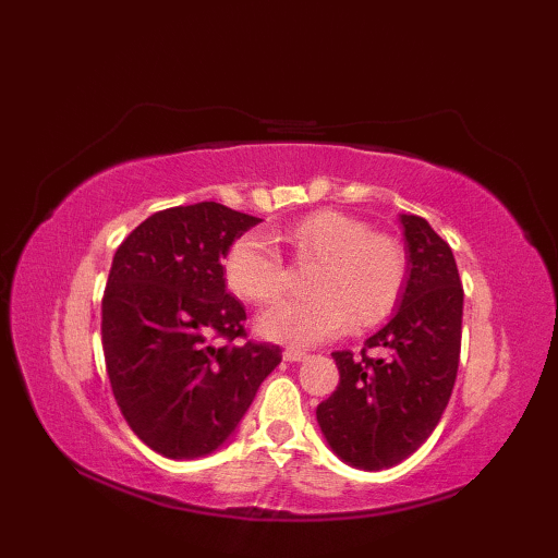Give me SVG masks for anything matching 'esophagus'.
Wrapping results in <instances>:
<instances>
[{
    "label": "esophagus",
    "mask_w": 558,
    "mask_h": 558,
    "mask_svg": "<svg viewBox=\"0 0 558 558\" xmlns=\"http://www.w3.org/2000/svg\"><path fill=\"white\" fill-rule=\"evenodd\" d=\"M282 357H286V362H304L306 360V352H302V350H286L282 352Z\"/></svg>",
    "instance_id": "esophagus-1"
}]
</instances>
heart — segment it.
I'll use <instances>...</instances> for the list:
<instances>
[{"label":"heart","mask_w":558,"mask_h":558,"mask_svg":"<svg viewBox=\"0 0 558 558\" xmlns=\"http://www.w3.org/2000/svg\"><path fill=\"white\" fill-rule=\"evenodd\" d=\"M286 242L318 264L310 278L312 298L282 300L258 316V333L286 345H318L345 333L350 324L374 326L396 310L408 280L405 246L393 234L372 232L340 210H316L286 228ZM230 292L266 304L286 290V266L264 234L248 232L222 258Z\"/></svg>","instance_id":"obj_1"}]
</instances>
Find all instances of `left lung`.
<instances>
[{
    "instance_id": "obj_1",
    "label": "left lung",
    "mask_w": 558,
    "mask_h": 558,
    "mask_svg": "<svg viewBox=\"0 0 558 558\" xmlns=\"http://www.w3.org/2000/svg\"><path fill=\"white\" fill-rule=\"evenodd\" d=\"M398 220L408 244L398 310L360 354L333 352L340 384L316 408L330 450L369 472L398 465L432 436L460 360L462 286L453 252L424 218L402 213Z\"/></svg>"
}]
</instances>
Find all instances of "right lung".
Wrapping results in <instances>:
<instances>
[{"mask_svg":"<svg viewBox=\"0 0 558 558\" xmlns=\"http://www.w3.org/2000/svg\"><path fill=\"white\" fill-rule=\"evenodd\" d=\"M260 218L216 201L153 213L112 258L102 352L132 432L156 453L194 460L240 426L278 345L244 342L246 312L225 290L222 258ZM229 342L216 347L213 339Z\"/></svg>","mask_w":558,"mask_h":558,"instance_id":"add662e5","label":"right lung"}]
</instances>
